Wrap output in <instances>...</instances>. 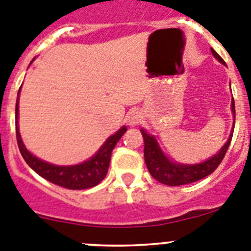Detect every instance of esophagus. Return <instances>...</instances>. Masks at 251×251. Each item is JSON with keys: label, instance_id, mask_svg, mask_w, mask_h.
Returning a JSON list of instances; mask_svg holds the SVG:
<instances>
[{"label": "esophagus", "instance_id": "1", "mask_svg": "<svg viewBox=\"0 0 251 251\" xmlns=\"http://www.w3.org/2000/svg\"><path fill=\"white\" fill-rule=\"evenodd\" d=\"M140 119H142V116H140L139 112L133 111L130 112L129 116H128V123H129L130 126H135V124L139 123Z\"/></svg>", "mask_w": 251, "mask_h": 251}]
</instances>
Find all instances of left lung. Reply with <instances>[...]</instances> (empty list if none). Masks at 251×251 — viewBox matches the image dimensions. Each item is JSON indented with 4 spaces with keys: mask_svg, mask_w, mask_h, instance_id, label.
<instances>
[{
    "mask_svg": "<svg viewBox=\"0 0 251 251\" xmlns=\"http://www.w3.org/2000/svg\"><path fill=\"white\" fill-rule=\"evenodd\" d=\"M211 51L217 60L221 61L222 64H226L223 59L217 54L216 50L211 49ZM231 112H233L235 123L234 99H231ZM140 132H142L143 140H144V160L150 175L156 181L164 183V185L181 186L201 180V178L211 175L218 168L219 164L223 160L224 155H226V150H228L229 144H230L234 128L231 129L228 140L223 145V148L219 150L218 154L213 155L211 159L206 160V161H203L201 164H196V165H182V164L170 161V159H168L164 155V152L161 151L160 147L157 145L156 139L152 135L148 134L144 129H140Z\"/></svg>",
    "mask_w": 251,
    "mask_h": 251,
    "instance_id": "8db88e82",
    "label": "left lung"
}]
</instances>
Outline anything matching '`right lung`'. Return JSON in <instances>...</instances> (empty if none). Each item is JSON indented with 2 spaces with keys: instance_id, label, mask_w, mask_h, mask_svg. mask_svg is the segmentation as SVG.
Segmentation results:
<instances>
[{
  "instance_id": "obj_1",
  "label": "right lung",
  "mask_w": 251,
  "mask_h": 251,
  "mask_svg": "<svg viewBox=\"0 0 251 251\" xmlns=\"http://www.w3.org/2000/svg\"><path fill=\"white\" fill-rule=\"evenodd\" d=\"M20 92L21 88L18 91V96H20ZM18 96H17L16 103V119H18ZM126 132H127V128L122 127L116 134L111 135L104 142V144L102 145L101 149L96 152L95 156H92L85 163L71 166H58L45 163L43 160L34 156L32 152L28 151L27 148L23 144L20 130H18V121L16 122L17 143H18V148H20V151L23 159L25 160V163L43 178L50 181L54 185L61 186V187L69 188V190L91 188L99 185L106 177L109 161H111L112 150L114 149L116 144Z\"/></svg>"
}]
</instances>
